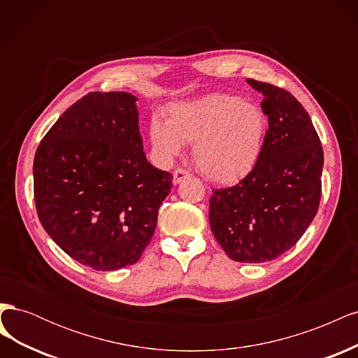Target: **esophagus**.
I'll return each instance as SVG.
<instances>
[{"label": "esophagus", "instance_id": "obj_1", "mask_svg": "<svg viewBox=\"0 0 358 358\" xmlns=\"http://www.w3.org/2000/svg\"><path fill=\"white\" fill-rule=\"evenodd\" d=\"M189 176H191V173H189L188 170H185V169H176L175 171H173V182L179 183V182H182L183 179L189 178Z\"/></svg>", "mask_w": 358, "mask_h": 358}]
</instances>
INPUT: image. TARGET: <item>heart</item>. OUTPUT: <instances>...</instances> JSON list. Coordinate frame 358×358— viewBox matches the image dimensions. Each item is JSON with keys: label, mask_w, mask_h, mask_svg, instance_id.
<instances>
[{"label": "heart", "mask_w": 358, "mask_h": 358, "mask_svg": "<svg viewBox=\"0 0 358 358\" xmlns=\"http://www.w3.org/2000/svg\"><path fill=\"white\" fill-rule=\"evenodd\" d=\"M268 127V117L258 104L231 94H212L171 106L167 124L154 119L149 137L164 159L178 157L183 143L192 145V161L203 175L230 185L257 167Z\"/></svg>", "instance_id": "heart-1"}]
</instances>
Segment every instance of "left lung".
<instances>
[{
  "instance_id": "left-lung-1",
  "label": "left lung",
  "mask_w": 358,
  "mask_h": 358,
  "mask_svg": "<svg viewBox=\"0 0 358 358\" xmlns=\"http://www.w3.org/2000/svg\"><path fill=\"white\" fill-rule=\"evenodd\" d=\"M264 95L268 134L262 159L239 183L213 189L209 221L239 263L272 262L294 246L320 208L324 154L310 116L279 86L248 79Z\"/></svg>"
}]
</instances>
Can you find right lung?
I'll use <instances>...</instances> for the list:
<instances>
[{"label":"right lung","instance_id":"1","mask_svg":"<svg viewBox=\"0 0 358 358\" xmlns=\"http://www.w3.org/2000/svg\"><path fill=\"white\" fill-rule=\"evenodd\" d=\"M137 99L90 92L64 112L34 157L38 220L64 252L95 270L134 264L173 187L146 159Z\"/></svg>","mask_w":358,"mask_h":358}]
</instances>
